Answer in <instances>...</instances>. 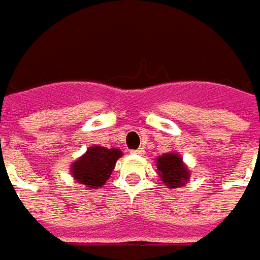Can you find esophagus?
<instances>
[{
	"label": "esophagus",
	"instance_id": "obj_1",
	"mask_svg": "<svg viewBox=\"0 0 260 260\" xmlns=\"http://www.w3.org/2000/svg\"><path fill=\"white\" fill-rule=\"evenodd\" d=\"M132 152H134V154H138V155H144L145 151H144V148H138V149H135V151H132Z\"/></svg>",
	"mask_w": 260,
	"mask_h": 260
}]
</instances>
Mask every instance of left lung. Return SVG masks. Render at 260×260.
Instances as JSON below:
<instances>
[{"mask_svg": "<svg viewBox=\"0 0 260 260\" xmlns=\"http://www.w3.org/2000/svg\"><path fill=\"white\" fill-rule=\"evenodd\" d=\"M155 166L161 181L168 188H178L190 181V170L178 152H166L155 158Z\"/></svg>", "mask_w": 260, "mask_h": 260, "instance_id": "1", "label": "left lung"}]
</instances>
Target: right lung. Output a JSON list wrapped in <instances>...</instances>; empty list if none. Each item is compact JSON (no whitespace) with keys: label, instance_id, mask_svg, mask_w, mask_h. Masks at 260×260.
Wrapping results in <instances>:
<instances>
[{"label":"right lung","instance_id":"add662e5","mask_svg":"<svg viewBox=\"0 0 260 260\" xmlns=\"http://www.w3.org/2000/svg\"><path fill=\"white\" fill-rule=\"evenodd\" d=\"M123 154L119 148L92 145L82 157L72 162L70 174L87 190H96L109 180L116 161Z\"/></svg>","mask_w":260,"mask_h":260}]
</instances>
